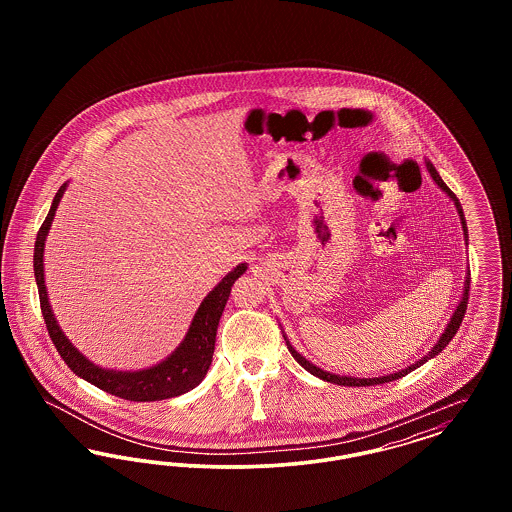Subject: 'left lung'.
Masks as SVG:
<instances>
[{"label":"left lung","instance_id":"left-lung-1","mask_svg":"<svg viewBox=\"0 0 512 512\" xmlns=\"http://www.w3.org/2000/svg\"><path fill=\"white\" fill-rule=\"evenodd\" d=\"M426 169L430 172V176L434 178V182L438 184L439 188L445 192V194L449 195L451 199H453V203H455V207H457V213H459V217H461V224H463V232H464V240L468 242V228H466V220H464L463 207H461V203H459V199H457V195L453 194L449 188H447V184L441 180V176H439L438 171H436V167L430 163V161H426ZM468 292H470V272H466V280H464V292L463 297H461V301H459V305H457V309H455V313H453V317L449 320V324H447V328H445V332L439 336L438 343L428 351V355H424L420 361H416L414 365L407 366V368H401V370H397V372H393V374H386V376H378V378H355V376H340V374H334V372H328V370H322V368H318L317 365H313L311 361H307L301 353H297L295 351V347H293L290 340L286 338V334H284V340H286V345H288V349H290V353H292L293 359L299 363V365L303 366L307 372H311L313 376H317L320 380H324V382H330V384H338V386H376V384H388V382H393V380H399V378H403L405 374H409V372H413L414 368H418V366L424 365L426 361H430V359H434L436 355H439L447 345H449V341L453 340V336L457 334V330H459V326H461V322H463L464 313H466V305H468Z\"/></svg>","mask_w":512,"mask_h":512}]
</instances>
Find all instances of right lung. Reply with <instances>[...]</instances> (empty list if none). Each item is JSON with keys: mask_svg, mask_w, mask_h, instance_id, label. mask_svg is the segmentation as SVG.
Listing matches in <instances>:
<instances>
[{"mask_svg": "<svg viewBox=\"0 0 512 512\" xmlns=\"http://www.w3.org/2000/svg\"><path fill=\"white\" fill-rule=\"evenodd\" d=\"M67 182L59 188V192L53 197V203L49 207L48 217L38 230L36 244H34V276L36 286L40 293V307L42 315L48 326L49 338L57 347L63 361L73 370L76 376L84 378L86 382L94 384L99 390L107 391L111 395H117L128 401H161L178 397L186 391L194 390L205 378L213 353H215V340H217V328L224 311V305L230 297L234 282L244 274L247 265L242 263L234 270H230L219 284L207 293V297L201 301L199 309L195 311L194 320L184 336L182 343L172 351L171 355L144 370H113L94 365L90 359H86L71 340L65 336V332L59 328L55 315L49 305L48 288L44 280V247L48 238L51 222L55 217L57 205L67 190Z\"/></svg>", "mask_w": 512, "mask_h": 512, "instance_id": "1", "label": "right lung"}]
</instances>
